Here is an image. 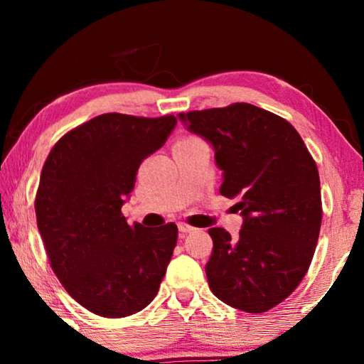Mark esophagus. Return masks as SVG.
<instances>
[{"label": "esophagus", "mask_w": 364, "mask_h": 364, "mask_svg": "<svg viewBox=\"0 0 364 364\" xmlns=\"http://www.w3.org/2000/svg\"><path fill=\"white\" fill-rule=\"evenodd\" d=\"M193 230H196V228H193L192 225H188V223H183V222L178 223V232H181L182 235H186V233H191Z\"/></svg>", "instance_id": "obj_1"}]
</instances>
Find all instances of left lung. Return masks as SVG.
<instances>
[{
	"instance_id": "1",
	"label": "left lung",
	"mask_w": 364,
	"mask_h": 364,
	"mask_svg": "<svg viewBox=\"0 0 364 364\" xmlns=\"http://www.w3.org/2000/svg\"><path fill=\"white\" fill-rule=\"evenodd\" d=\"M177 117L213 147L220 193L235 198L243 217L237 238L218 227L208 230V287L237 310L268 311L300 285L315 253L321 227L316 164L290 122L252 104Z\"/></svg>"
}]
</instances>
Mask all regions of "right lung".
Returning a JSON list of instances; mask_svg holds the SVG:
<instances>
[{"instance_id": "right-lung-1", "label": "right lung", "mask_w": 364, "mask_h": 364, "mask_svg": "<svg viewBox=\"0 0 364 364\" xmlns=\"http://www.w3.org/2000/svg\"><path fill=\"white\" fill-rule=\"evenodd\" d=\"M177 119L109 112L59 139L34 200L49 263L66 291L106 318L141 311L157 295L177 225H129L121 208L139 166L164 146Z\"/></svg>"}]
</instances>
